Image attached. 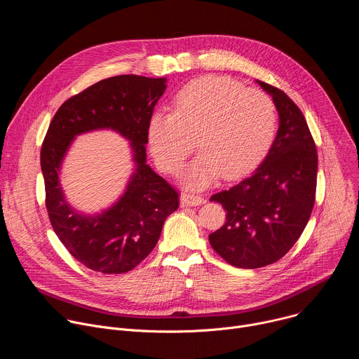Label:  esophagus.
I'll use <instances>...</instances> for the list:
<instances>
[{
  "label": "esophagus",
  "mask_w": 359,
  "mask_h": 359,
  "mask_svg": "<svg viewBox=\"0 0 359 359\" xmlns=\"http://www.w3.org/2000/svg\"><path fill=\"white\" fill-rule=\"evenodd\" d=\"M180 203L182 206H198V204L204 203V198L198 194H194V193H182L180 196Z\"/></svg>",
  "instance_id": "1"
}]
</instances>
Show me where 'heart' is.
<instances>
[{
    "instance_id": "b5f03b06",
    "label": "heart",
    "mask_w": 359,
    "mask_h": 359,
    "mask_svg": "<svg viewBox=\"0 0 359 359\" xmlns=\"http://www.w3.org/2000/svg\"><path fill=\"white\" fill-rule=\"evenodd\" d=\"M276 132L277 111L267 93L229 78L203 76L176 95L172 114L150 118L147 142L158 166L172 176L183 170L197 144L201 153L184 182L203 189L222 175L237 179L257 168Z\"/></svg>"
}]
</instances>
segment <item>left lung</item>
Segmentation results:
<instances>
[{
    "instance_id": "8db88e82",
    "label": "left lung",
    "mask_w": 359,
    "mask_h": 359,
    "mask_svg": "<svg viewBox=\"0 0 359 359\" xmlns=\"http://www.w3.org/2000/svg\"><path fill=\"white\" fill-rule=\"evenodd\" d=\"M257 82L278 111L277 136L251 176L210 197L227 213L209 241L238 269H260L284 257L310 220L317 190V147L302 112L281 89Z\"/></svg>"
}]
</instances>
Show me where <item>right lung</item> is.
Returning a JSON list of instances; mask_svg holds the SVG:
<instances>
[{
	"label": "right lung",
	"mask_w": 359,
	"mask_h": 359,
	"mask_svg": "<svg viewBox=\"0 0 359 359\" xmlns=\"http://www.w3.org/2000/svg\"><path fill=\"white\" fill-rule=\"evenodd\" d=\"M166 78L118 75L102 79L60 107L41 147L45 206L65 248L85 267L104 274L133 270L155 248L179 193L146 165L147 126ZM112 128L131 140L137 169L121 198L100 215H81L65 200L59 169L76 134Z\"/></svg>",
	"instance_id": "right-lung-1"
}]
</instances>
